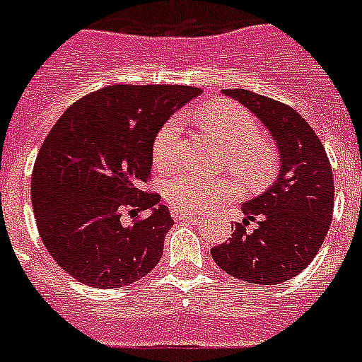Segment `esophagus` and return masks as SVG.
I'll return each instance as SVG.
<instances>
[{"label":"esophagus","mask_w":362,"mask_h":362,"mask_svg":"<svg viewBox=\"0 0 362 362\" xmlns=\"http://www.w3.org/2000/svg\"><path fill=\"white\" fill-rule=\"evenodd\" d=\"M171 215L175 221H195L197 214H189V211H182L178 208H171Z\"/></svg>","instance_id":"esophagus-1"}]
</instances>
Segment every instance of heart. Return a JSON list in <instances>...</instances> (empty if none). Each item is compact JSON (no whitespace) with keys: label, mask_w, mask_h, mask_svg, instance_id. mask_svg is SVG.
<instances>
[{"label":"heart","mask_w":362,"mask_h":362,"mask_svg":"<svg viewBox=\"0 0 362 362\" xmlns=\"http://www.w3.org/2000/svg\"><path fill=\"white\" fill-rule=\"evenodd\" d=\"M197 119L226 147L228 165L250 189L272 182L278 171V151L269 139L257 136V121L247 108L230 101L217 103L197 112ZM180 138L182 119L175 115L163 123L153 141V162L158 169L165 171L175 165ZM163 189L175 208L200 211L228 199L233 193V184L197 173H176Z\"/></svg>","instance_id":"b5f03b06"}]
</instances>
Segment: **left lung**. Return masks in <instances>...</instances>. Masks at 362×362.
<instances>
[{"label": "left lung", "instance_id": "left-lung-1", "mask_svg": "<svg viewBox=\"0 0 362 362\" xmlns=\"http://www.w3.org/2000/svg\"><path fill=\"white\" fill-rule=\"evenodd\" d=\"M247 106L276 139L278 178L241 206L245 218L211 257L232 278L276 285L294 278L317 256L333 217V173L324 145L298 112L248 90H224ZM256 222L254 230L247 224Z\"/></svg>", "mask_w": 362, "mask_h": 362}]
</instances>
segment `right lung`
Listing matches in <instances>:
<instances>
[{
	"mask_svg": "<svg viewBox=\"0 0 362 362\" xmlns=\"http://www.w3.org/2000/svg\"><path fill=\"white\" fill-rule=\"evenodd\" d=\"M199 93L115 84L73 103L54 123L36 156L31 197L42 243L71 278L119 289L158 265L175 221L141 184L151 176L158 130Z\"/></svg>",
	"mask_w": 362,
	"mask_h": 362,
	"instance_id": "obj_1",
	"label": "right lung"
}]
</instances>
